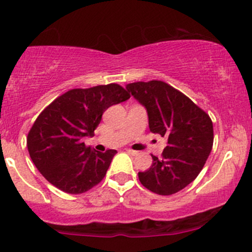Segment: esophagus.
Listing matches in <instances>:
<instances>
[{"label": "esophagus", "mask_w": 252, "mask_h": 252, "mask_svg": "<svg viewBox=\"0 0 252 252\" xmlns=\"http://www.w3.org/2000/svg\"><path fill=\"white\" fill-rule=\"evenodd\" d=\"M126 153H129V155H130V156H136L139 152H137V151L130 150V148H129V150H126Z\"/></svg>", "instance_id": "1"}]
</instances>
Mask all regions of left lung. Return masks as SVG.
I'll list each match as a JSON object with an SVG mask.
<instances>
[{
    "mask_svg": "<svg viewBox=\"0 0 252 252\" xmlns=\"http://www.w3.org/2000/svg\"><path fill=\"white\" fill-rule=\"evenodd\" d=\"M126 91L147 110L152 133L168 137L161 158L139 173L144 187L159 195L184 189L202 171L214 144V128L208 113L189 97L163 81L135 82Z\"/></svg>",
    "mask_w": 252,
    "mask_h": 252,
    "instance_id": "obj_1",
    "label": "left lung"
}]
</instances>
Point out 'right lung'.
Returning <instances> with one entry per match:
<instances>
[{"label": "right lung", "instance_id": "obj_1", "mask_svg": "<svg viewBox=\"0 0 252 252\" xmlns=\"http://www.w3.org/2000/svg\"><path fill=\"white\" fill-rule=\"evenodd\" d=\"M130 94L111 83L63 93L39 113L28 134V150L38 171L57 189L79 194L104 179L116 150L96 152L83 142L93 136L110 106Z\"/></svg>", "mask_w": 252, "mask_h": 252}]
</instances>
